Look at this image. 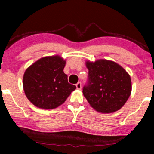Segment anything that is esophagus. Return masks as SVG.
Returning <instances> with one entry per match:
<instances>
[{"label":"esophagus","instance_id":"1","mask_svg":"<svg viewBox=\"0 0 154 154\" xmlns=\"http://www.w3.org/2000/svg\"><path fill=\"white\" fill-rule=\"evenodd\" d=\"M81 83H80V82H78V83H77V84H76V87H77V89H81Z\"/></svg>","mask_w":154,"mask_h":154}]
</instances>
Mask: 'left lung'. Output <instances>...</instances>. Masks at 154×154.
I'll return each mask as SVG.
<instances>
[{"label": "left lung", "mask_w": 154, "mask_h": 154, "mask_svg": "<svg viewBox=\"0 0 154 154\" xmlns=\"http://www.w3.org/2000/svg\"><path fill=\"white\" fill-rule=\"evenodd\" d=\"M88 83L83 93L90 106L99 112L112 113L120 109L130 96V76L120 65L107 60L86 62Z\"/></svg>", "instance_id": "left-lung-1"}]
</instances>
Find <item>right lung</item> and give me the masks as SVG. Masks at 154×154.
<instances>
[{"instance_id": "add662e5", "label": "right lung", "mask_w": 154, "mask_h": 154, "mask_svg": "<svg viewBox=\"0 0 154 154\" xmlns=\"http://www.w3.org/2000/svg\"><path fill=\"white\" fill-rule=\"evenodd\" d=\"M66 60L58 55L45 57L26 69L23 88L27 99L36 107L52 109L63 104L76 89L63 71Z\"/></svg>"}]
</instances>
